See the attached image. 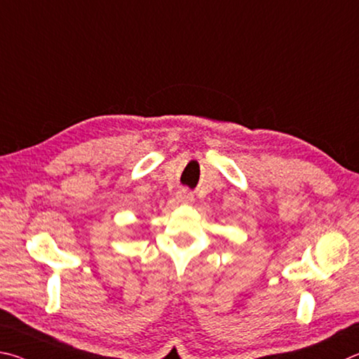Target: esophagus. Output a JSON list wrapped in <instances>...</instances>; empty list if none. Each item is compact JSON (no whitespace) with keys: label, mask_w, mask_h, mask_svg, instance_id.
Segmentation results:
<instances>
[{"label":"esophagus","mask_w":359,"mask_h":359,"mask_svg":"<svg viewBox=\"0 0 359 359\" xmlns=\"http://www.w3.org/2000/svg\"><path fill=\"white\" fill-rule=\"evenodd\" d=\"M178 200L181 203H191L194 200V194L187 189H181L178 192Z\"/></svg>","instance_id":"obj_1"}]
</instances>
